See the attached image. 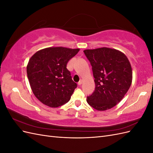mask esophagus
Returning a JSON list of instances; mask_svg holds the SVG:
<instances>
[{
	"instance_id": "1",
	"label": "esophagus",
	"mask_w": 153,
	"mask_h": 153,
	"mask_svg": "<svg viewBox=\"0 0 153 153\" xmlns=\"http://www.w3.org/2000/svg\"><path fill=\"white\" fill-rule=\"evenodd\" d=\"M82 80H80L79 82H78V85H82Z\"/></svg>"
}]
</instances>
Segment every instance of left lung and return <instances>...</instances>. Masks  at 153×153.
Instances as JSON below:
<instances>
[{"label":"left lung","instance_id":"1","mask_svg":"<svg viewBox=\"0 0 153 153\" xmlns=\"http://www.w3.org/2000/svg\"><path fill=\"white\" fill-rule=\"evenodd\" d=\"M84 52L92 66L96 84L93 93L87 97V103L99 111L112 108L131 86L132 69L129 60L120 51L106 47Z\"/></svg>","mask_w":153,"mask_h":153}]
</instances>
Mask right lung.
I'll list each match as a JSON object with an SVG mask.
<instances>
[{"instance_id":"right-lung-1","label":"right lung","mask_w":153,"mask_h":153,"mask_svg":"<svg viewBox=\"0 0 153 153\" xmlns=\"http://www.w3.org/2000/svg\"><path fill=\"white\" fill-rule=\"evenodd\" d=\"M79 50L50 47L38 51L29 59L27 77L32 92L41 103L56 108L70 100L77 84L66 66Z\"/></svg>"}]
</instances>
